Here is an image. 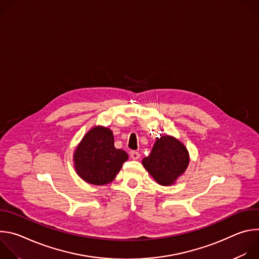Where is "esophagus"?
<instances>
[{
	"instance_id": "esophagus-1",
	"label": "esophagus",
	"mask_w": 259,
	"mask_h": 259,
	"mask_svg": "<svg viewBox=\"0 0 259 259\" xmlns=\"http://www.w3.org/2000/svg\"><path fill=\"white\" fill-rule=\"evenodd\" d=\"M130 158H131L132 160H138V159L140 158V155H139L138 152L132 151V152H130Z\"/></svg>"
}]
</instances>
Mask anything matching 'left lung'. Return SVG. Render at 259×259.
Wrapping results in <instances>:
<instances>
[{
    "label": "left lung",
    "instance_id": "1",
    "mask_svg": "<svg viewBox=\"0 0 259 259\" xmlns=\"http://www.w3.org/2000/svg\"><path fill=\"white\" fill-rule=\"evenodd\" d=\"M190 164V154L179 139L171 135L157 138L149 157L142 165L160 186L169 187L184 173Z\"/></svg>",
    "mask_w": 259,
    "mask_h": 259
}]
</instances>
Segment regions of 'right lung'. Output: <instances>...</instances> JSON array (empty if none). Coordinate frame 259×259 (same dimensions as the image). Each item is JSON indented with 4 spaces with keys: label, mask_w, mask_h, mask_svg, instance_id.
Masks as SVG:
<instances>
[{
    "label": "right lung",
    "mask_w": 259,
    "mask_h": 259,
    "mask_svg": "<svg viewBox=\"0 0 259 259\" xmlns=\"http://www.w3.org/2000/svg\"><path fill=\"white\" fill-rule=\"evenodd\" d=\"M114 143L113 131L103 126H94L84 135L72 157L73 167L84 181L104 186L116 178L128 154Z\"/></svg>",
    "instance_id": "right-lung-1"
}]
</instances>
